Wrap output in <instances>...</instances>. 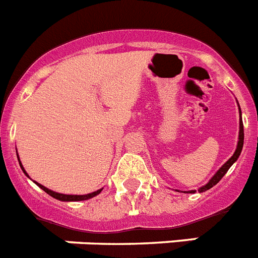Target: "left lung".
Returning <instances> with one entry per match:
<instances>
[{
    "label": "left lung",
    "mask_w": 258,
    "mask_h": 258,
    "mask_svg": "<svg viewBox=\"0 0 258 258\" xmlns=\"http://www.w3.org/2000/svg\"><path fill=\"white\" fill-rule=\"evenodd\" d=\"M239 109H240V107H239ZM243 143H244V128H243V122H241V113H240V130H239V142H237V148H236V151H235L234 156H232L231 158H230V160H228L227 162H226L225 165H223V166L221 167V169H219L218 171L216 172V175H214L212 179H210L209 183L204 185V187H201L200 189H199V191H200V192L208 191V189H210V188H212L213 185H216L217 183H218L219 180H221V179L223 178V175H225L226 172H227V170L230 169V167H231L232 163H234L235 161H236L237 158H239V156H240L241 149H243ZM189 192H191V194H195V192H196V191H189Z\"/></svg>",
    "instance_id": "8db88e82"
}]
</instances>
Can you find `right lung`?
<instances>
[{
	"label": "right lung",
	"instance_id": "right-lung-1",
	"mask_svg": "<svg viewBox=\"0 0 258 258\" xmlns=\"http://www.w3.org/2000/svg\"><path fill=\"white\" fill-rule=\"evenodd\" d=\"M21 167L22 170L24 171L23 166H22V163H21ZM26 172V171H24ZM36 184L39 185L41 189H44V191L46 192L48 195H50L51 197H54V199H57V200H61V201H82V200H88V199H91V197L96 196V195H98L100 192L102 191V189H98V191L96 192H92V194H88V195H82V196H79V195H62V194H57V192H53L50 191V189H48L46 187H44V185L39 184V183H36Z\"/></svg>",
	"mask_w": 258,
	"mask_h": 258
}]
</instances>
